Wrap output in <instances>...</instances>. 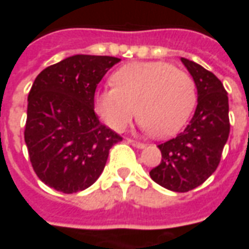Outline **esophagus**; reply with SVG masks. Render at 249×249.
Segmentation results:
<instances>
[{"mask_svg": "<svg viewBox=\"0 0 249 249\" xmlns=\"http://www.w3.org/2000/svg\"><path fill=\"white\" fill-rule=\"evenodd\" d=\"M128 142H129L130 145L136 146V148H140V149L145 148V144H144V142H140V141L133 140V139H128Z\"/></svg>", "mask_w": 249, "mask_h": 249, "instance_id": "obj_1", "label": "esophagus"}]
</instances>
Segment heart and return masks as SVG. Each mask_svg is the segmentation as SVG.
<instances>
[{
    "mask_svg": "<svg viewBox=\"0 0 249 249\" xmlns=\"http://www.w3.org/2000/svg\"><path fill=\"white\" fill-rule=\"evenodd\" d=\"M116 87L100 89L93 105L110 129L121 132L139 114L157 139L181 130L197 101L196 82L187 71L164 61L130 62L114 71Z\"/></svg>",
    "mask_w": 249,
    "mask_h": 249,
    "instance_id": "1",
    "label": "heart"
}]
</instances>
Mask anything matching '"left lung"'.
I'll return each instance as SVG.
<instances>
[{
  "instance_id": "8db88e82",
  "label": "left lung",
  "mask_w": 249,
  "mask_h": 249,
  "mask_svg": "<svg viewBox=\"0 0 249 249\" xmlns=\"http://www.w3.org/2000/svg\"><path fill=\"white\" fill-rule=\"evenodd\" d=\"M197 88V107L187 128L175 139L159 145L161 162L149 175L173 192L192 191L219 167L230 136L228 93L212 71L181 58Z\"/></svg>"
}]
</instances>
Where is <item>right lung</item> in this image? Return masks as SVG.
<instances>
[{"instance_id": "1", "label": "right lung", "mask_w": 249, "mask_h": 249, "mask_svg": "<svg viewBox=\"0 0 249 249\" xmlns=\"http://www.w3.org/2000/svg\"><path fill=\"white\" fill-rule=\"evenodd\" d=\"M117 57L76 54L45 68L28 96L25 142L42 183L62 193L92 185L123 137L94 113V92Z\"/></svg>"}]
</instances>
